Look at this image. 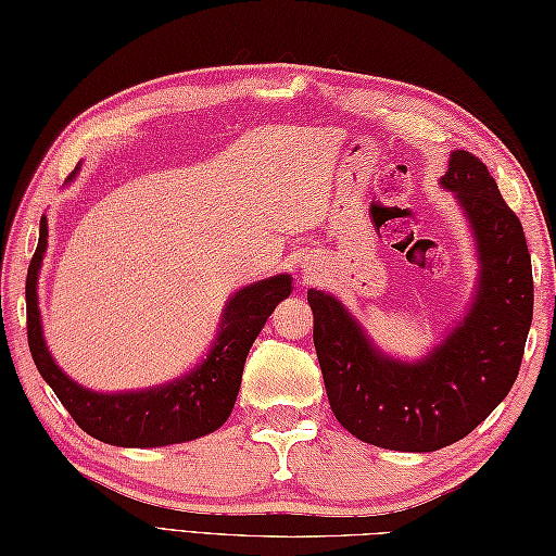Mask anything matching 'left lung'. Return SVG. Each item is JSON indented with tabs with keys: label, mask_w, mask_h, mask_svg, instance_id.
I'll return each instance as SVG.
<instances>
[{
	"label": "left lung",
	"mask_w": 556,
	"mask_h": 556,
	"mask_svg": "<svg viewBox=\"0 0 556 556\" xmlns=\"http://www.w3.org/2000/svg\"><path fill=\"white\" fill-rule=\"evenodd\" d=\"M441 185L457 193L469 217L481 279L469 315L429 357L407 365L381 355L333 295L307 291L331 412L359 441L403 453L457 443L507 397L533 321V269L521 219L485 163L453 151Z\"/></svg>",
	"instance_id": "obj_1"
}]
</instances>
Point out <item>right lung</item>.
<instances>
[{
	"instance_id": "add662e5",
	"label": "right lung",
	"mask_w": 556,
	"mask_h": 556,
	"mask_svg": "<svg viewBox=\"0 0 556 556\" xmlns=\"http://www.w3.org/2000/svg\"><path fill=\"white\" fill-rule=\"evenodd\" d=\"M73 177V175H71ZM47 251V217L40 219V241L25 279V305H28V345L37 371L56 393L85 433L101 443L121 447H161L185 443L213 433L235 409L247 355L273 309L289 299L291 277L251 283L231 295L217 341L208 357L189 377L161 389L139 393H92L71 381L51 359L37 309V273Z\"/></svg>"
}]
</instances>
